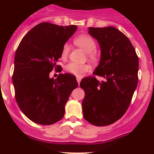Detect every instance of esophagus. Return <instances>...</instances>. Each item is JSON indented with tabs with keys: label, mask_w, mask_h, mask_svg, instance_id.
Instances as JSON below:
<instances>
[{
	"label": "esophagus",
	"mask_w": 154,
	"mask_h": 154,
	"mask_svg": "<svg viewBox=\"0 0 154 154\" xmlns=\"http://www.w3.org/2000/svg\"><path fill=\"white\" fill-rule=\"evenodd\" d=\"M80 80H81V78H80V77H77V83H78V85L80 84Z\"/></svg>",
	"instance_id": "1"
}]
</instances>
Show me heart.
Segmentation results:
<instances>
[{
	"mask_svg": "<svg viewBox=\"0 0 154 154\" xmlns=\"http://www.w3.org/2000/svg\"><path fill=\"white\" fill-rule=\"evenodd\" d=\"M74 43L78 47L81 48L87 53L88 59L92 61L97 60V55L95 50L97 48L96 42L92 37L88 35H81L74 39ZM70 46L69 45L66 43L62 48L61 57L63 59L67 58L69 54ZM89 66L88 64H77L75 63H69L65 66V70L66 72L73 74L75 76H80L83 73L86 72L89 70Z\"/></svg>",
	"mask_w": 154,
	"mask_h": 154,
	"instance_id": "1",
	"label": "heart"
}]
</instances>
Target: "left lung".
Here are the masks:
<instances>
[{
    "mask_svg": "<svg viewBox=\"0 0 154 154\" xmlns=\"http://www.w3.org/2000/svg\"><path fill=\"white\" fill-rule=\"evenodd\" d=\"M88 33L98 42L100 63L93 74L83 78V117L95 126L113 124L125 115L138 83L139 57L130 39L113 27H88Z\"/></svg>",
    "mask_w": 154,
    "mask_h": 154,
    "instance_id": "left-lung-1",
    "label": "left lung"
}]
</instances>
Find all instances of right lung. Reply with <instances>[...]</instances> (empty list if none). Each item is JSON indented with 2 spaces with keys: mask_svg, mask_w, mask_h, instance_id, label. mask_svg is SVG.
Instances as JSON below:
<instances>
[{
  "mask_svg": "<svg viewBox=\"0 0 154 154\" xmlns=\"http://www.w3.org/2000/svg\"><path fill=\"white\" fill-rule=\"evenodd\" d=\"M77 27H63L40 23L24 35L16 50L12 82L17 103L32 122L50 125L65 114V106L71 91L78 84L74 76L60 74L50 78L56 63L61 57L63 45Z\"/></svg>",
  "mask_w": 154,
  "mask_h": 154,
  "instance_id": "add662e5",
  "label": "right lung"
}]
</instances>
